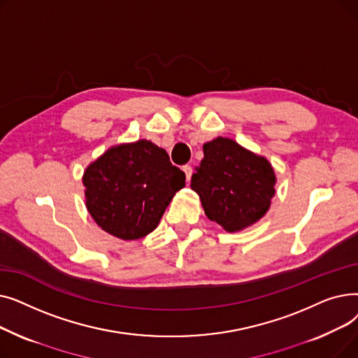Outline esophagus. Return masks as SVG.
Returning a JSON list of instances; mask_svg holds the SVG:
<instances>
[{
    "label": "esophagus",
    "instance_id": "34e87169",
    "mask_svg": "<svg viewBox=\"0 0 358 358\" xmlns=\"http://www.w3.org/2000/svg\"><path fill=\"white\" fill-rule=\"evenodd\" d=\"M182 171L185 173V180L190 181V180H192V176H193V168H192V165H184V166H182Z\"/></svg>",
    "mask_w": 358,
    "mask_h": 358
}]
</instances>
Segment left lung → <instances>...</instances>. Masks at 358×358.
<instances>
[{"mask_svg":"<svg viewBox=\"0 0 358 358\" xmlns=\"http://www.w3.org/2000/svg\"><path fill=\"white\" fill-rule=\"evenodd\" d=\"M204 158L192 177L206 216L228 231L245 229L267 213L274 196L271 164L229 138L203 145Z\"/></svg>","mask_w":358,"mask_h":358,"instance_id":"obj_1","label":"left lung"}]
</instances>
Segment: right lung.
<instances>
[{"label": "right lung", "instance_id": "add662e5", "mask_svg": "<svg viewBox=\"0 0 358 358\" xmlns=\"http://www.w3.org/2000/svg\"><path fill=\"white\" fill-rule=\"evenodd\" d=\"M85 204L107 234L139 239L152 232L185 174L150 141L113 146L85 169Z\"/></svg>", "mask_w": 358, "mask_h": 358}]
</instances>
